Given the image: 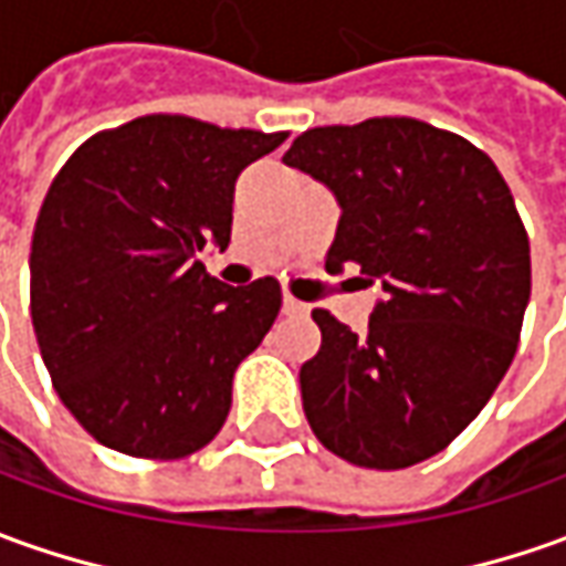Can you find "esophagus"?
<instances>
[{"label": "esophagus", "instance_id": "obj_1", "mask_svg": "<svg viewBox=\"0 0 566 566\" xmlns=\"http://www.w3.org/2000/svg\"><path fill=\"white\" fill-rule=\"evenodd\" d=\"M284 315H300V318H303V315H310V306H306L303 300L284 294Z\"/></svg>", "mask_w": 566, "mask_h": 566}]
</instances>
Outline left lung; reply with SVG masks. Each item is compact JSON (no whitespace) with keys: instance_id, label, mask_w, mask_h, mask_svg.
<instances>
[{"instance_id":"8db88e82","label":"left lung","mask_w":566,"mask_h":566,"mask_svg":"<svg viewBox=\"0 0 566 566\" xmlns=\"http://www.w3.org/2000/svg\"><path fill=\"white\" fill-rule=\"evenodd\" d=\"M282 160L344 210L325 269L359 266L384 291L365 334L313 310L322 347L300 368L310 428L375 471L443 452L521 340L530 238L509 182L468 138L415 117L315 126Z\"/></svg>"}]
</instances>
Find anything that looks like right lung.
<instances>
[{
    "instance_id": "obj_1",
    "label": "right lung",
    "mask_w": 566,
    "mask_h": 566,
    "mask_svg": "<svg viewBox=\"0 0 566 566\" xmlns=\"http://www.w3.org/2000/svg\"><path fill=\"white\" fill-rule=\"evenodd\" d=\"M284 138L145 114L57 170L33 229L30 315L61 402L107 449L188 459L226 424L282 284L229 287L195 253L229 248L238 172Z\"/></svg>"
}]
</instances>
